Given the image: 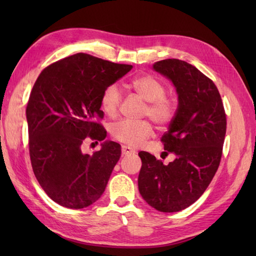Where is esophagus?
<instances>
[{
  "label": "esophagus",
  "mask_w": 256,
  "mask_h": 256,
  "mask_svg": "<svg viewBox=\"0 0 256 256\" xmlns=\"http://www.w3.org/2000/svg\"><path fill=\"white\" fill-rule=\"evenodd\" d=\"M135 150L131 148H128V146H125L123 145L122 146V155L124 156H128V155H131V154H134Z\"/></svg>",
  "instance_id": "esophagus-1"
}]
</instances>
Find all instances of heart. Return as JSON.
Returning a JSON list of instances; mask_svg holds the SVG:
<instances>
[{"label":"heart","mask_w":256,"mask_h":256,"mask_svg":"<svg viewBox=\"0 0 256 256\" xmlns=\"http://www.w3.org/2000/svg\"><path fill=\"white\" fill-rule=\"evenodd\" d=\"M130 89L145 101L143 116H148L158 128H165L176 116L177 106L172 98L166 96V88L160 80L150 74H140L128 82ZM122 94L116 84L103 90L100 104L108 116L114 118L121 106ZM153 134V126L148 120H123L111 126L112 138L128 148H138Z\"/></svg>","instance_id":"b5f03b06"}]
</instances>
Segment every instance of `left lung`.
<instances>
[{
	"instance_id": "8db88e82",
	"label": "left lung",
	"mask_w": 256,
	"mask_h": 256,
	"mask_svg": "<svg viewBox=\"0 0 256 256\" xmlns=\"http://www.w3.org/2000/svg\"><path fill=\"white\" fill-rule=\"evenodd\" d=\"M153 68L172 80L178 94L176 116L160 138L164 154L176 157L164 165L154 155L140 152L138 190L156 210L177 212L201 197L218 170L226 116L214 81L192 64L165 59Z\"/></svg>"
}]
</instances>
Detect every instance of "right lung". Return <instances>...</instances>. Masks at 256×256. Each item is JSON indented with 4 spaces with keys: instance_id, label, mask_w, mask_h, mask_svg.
Here are the masks:
<instances>
[{
    "instance_id": "add662e5",
    "label": "right lung",
    "mask_w": 256,
    "mask_h": 256,
    "mask_svg": "<svg viewBox=\"0 0 256 256\" xmlns=\"http://www.w3.org/2000/svg\"><path fill=\"white\" fill-rule=\"evenodd\" d=\"M132 68L79 52L38 76L26 108L30 162L40 187L58 204L82 209L104 192L121 145L106 140L92 155L81 146L106 138L101 94Z\"/></svg>"
}]
</instances>
